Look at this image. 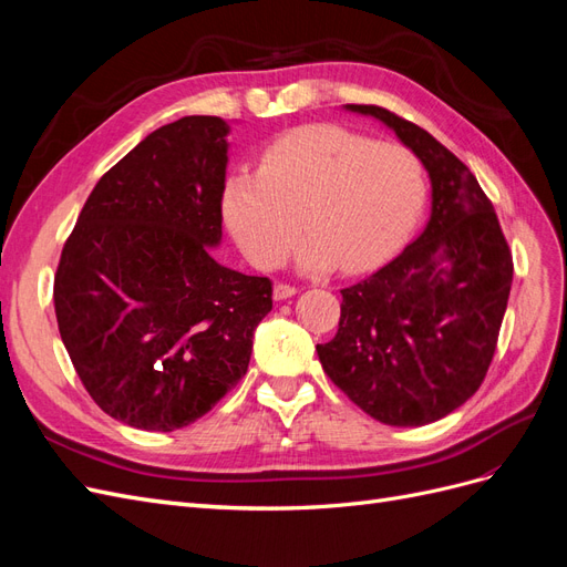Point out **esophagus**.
Returning a JSON list of instances; mask_svg holds the SVG:
<instances>
[{
  "mask_svg": "<svg viewBox=\"0 0 567 567\" xmlns=\"http://www.w3.org/2000/svg\"><path fill=\"white\" fill-rule=\"evenodd\" d=\"M296 293H298V288H296V286L284 284V281L274 284V300H286V298H293Z\"/></svg>",
  "mask_w": 567,
  "mask_h": 567,
  "instance_id": "esophagus-1",
  "label": "esophagus"
}]
</instances>
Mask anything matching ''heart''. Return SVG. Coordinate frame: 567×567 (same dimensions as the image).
<instances>
[{"label": "heart", "instance_id": "1", "mask_svg": "<svg viewBox=\"0 0 567 567\" xmlns=\"http://www.w3.org/2000/svg\"><path fill=\"white\" fill-rule=\"evenodd\" d=\"M423 198L425 169L409 146L340 125H307L271 142L257 173L227 177L221 217L260 269L279 267L305 229V271H359L409 231Z\"/></svg>", "mask_w": 567, "mask_h": 567}]
</instances>
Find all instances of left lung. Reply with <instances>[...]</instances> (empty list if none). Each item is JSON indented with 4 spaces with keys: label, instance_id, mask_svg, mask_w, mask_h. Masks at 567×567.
<instances>
[{
    "label": "left lung",
    "instance_id": "left-lung-1",
    "mask_svg": "<svg viewBox=\"0 0 567 567\" xmlns=\"http://www.w3.org/2000/svg\"><path fill=\"white\" fill-rule=\"evenodd\" d=\"M348 111L381 120L416 153L431 175L433 210L414 244L340 290L338 333L317 354L326 375L371 419L425 425L483 385L513 257L492 200L450 148L388 109Z\"/></svg>",
    "mask_w": 567,
    "mask_h": 567
}]
</instances>
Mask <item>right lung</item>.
<instances>
[{
    "mask_svg": "<svg viewBox=\"0 0 567 567\" xmlns=\"http://www.w3.org/2000/svg\"><path fill=\"white\" fill-rule=\"evenodd\" d=\"M229 127L186 115L101 177L63 246L54 307L90 398L115 421L169 433L244 379L271 281L215 262Z\"/></svg>",
    "mask_w": 567,
    "mask_h": 567,
    "instance_id": "right-lung-1",
    "label": "right lung"
}]
</instances>
